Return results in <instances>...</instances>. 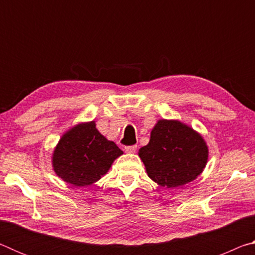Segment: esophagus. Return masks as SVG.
Returning <instances> with one entry per match:
<instances>
[{"mask_svg": "<svg viewBox=\"0 0 255 255\" xmlns=\"http://www.w3.org/2000/svg\"><path fill=\"white\" fill-rule=\"evenodd\" d=\"M125 150H126L127 153H135L136 150H137V146H136V145L126 146V147H125Z\"/></svg>", "mask_w": 255, "mask_h": 255, "instance_id": "obj_1", "label": "esophagus"}]
</instances>
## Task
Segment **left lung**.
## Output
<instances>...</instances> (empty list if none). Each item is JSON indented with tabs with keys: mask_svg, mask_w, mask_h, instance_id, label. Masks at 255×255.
<instances>
[{
	"mask_svg": "<svg viewBox=\"0 0 255 255\" xmlns=\"http://www.w3.org/2000/svg\"><path fill=\"white\" fill-rule=\"evenodd\" d=\"M138 155L154 182L176 188L200 175L208 159V147L191 127L179 120L161 119L150 131L149 143Z\"/></svg>",
	"mask_w": 255,
	"mask_h": 255,
	"instance_id": "left-lung-1",
	"label": "left lung"
}]
</instances>
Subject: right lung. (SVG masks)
<instances>
[{
	"label": "right lung",
	"instance_id": "add662e5",
	"mask_svg": "<svg viewBox=\"0 0 255 255\" xmlns=\"http://www.w3.org/2000/svg\"><path fill=\"white\" fill-rule=\"evenodd\" d=\"M123 150L108 140L96 123H82L67 130L53 153L55 173L75 187L91 185L101 179Z\"/></svg>",
	"mask_w": 255,
	"mask_h": 255
}]
</instances>
